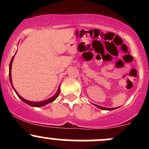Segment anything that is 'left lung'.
Returning <instances> with one entry per match:
<instances>
[{"label":"left lung","instance_id":"left-lung-1","mask_svg":"<svg viewBox=\"0 0 149 149\" xmlns=\"http://www.w3.org/2000/svg\"><path fill=\"white\" fill-rule=\"evenodd\" d=\"M95 106L97 107L100 108V109H107V110H112V109H114L116 108V107L115 108H106V107H101V106H99V105H97V104H95Z\"/></svg>","mask_w":149,"mask_h":149}]
</instances>
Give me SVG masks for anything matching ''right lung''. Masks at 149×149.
I'll list each match as a JSON object with an SVG mask.
<instances>
[{
    "label": "right lung",
    "mask_w": 149,
    "mask_h": 149,
    "mask_svg": "<svg viewBox=\"0 0 149 149\" xmlns=\"http://www.w3.org/2000/svg\"><path fill=\"white\" fill-rule=\"evenodd\" d=\"M14 55H13V58H12V59H11V61H10V65H9V79H10V84H11V85H13V84H12L11 73H10V70H11V65H12V62H13V58H14ZM14 91H15V92L16 93V94H17V95L19 96V98H20L21 100H22V101L24 102H26V104H29V105H30V106H32V107H42V106H44V105H45L46 104H48V103H49V102H53L54 100H55V99H56L57 97H58V94H59V93H60V88H58V92H57L56 94H55V95L53 96V97H51V98L48 99V100H45V101L40 102H29V101H28V100H25V99L22 98V97H21L20 95H19V94H18V93L16 92V90L14 89Z\"/></svg>",
    "instance_id": "add662e5"
}]
</instances>
